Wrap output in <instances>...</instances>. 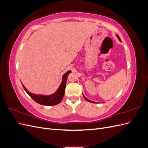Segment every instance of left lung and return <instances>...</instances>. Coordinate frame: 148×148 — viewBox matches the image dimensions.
Instances as JSON below:
<instances>
[{"label":"left lung","mask_w":148,"mask_h":148,"mask_svg":"<svg viewBox=\"0 0 148 148\" xmlns=\"http://www.w3.org/2000/svg\"><path fill=\"white\" fill-rule=\"evenodd\" d=\"M116 36H117V38H118V39H119V41H121V39H120V37H119V36L118 34H117V35H116ZM84 96V99H86L87 101H88V102H92V103H96V102H95L92 101H90V100H89V99H87V98H86V97H85L84 96Z\"/></svg>","instance_id":"left-lung-1"}]
</instances>
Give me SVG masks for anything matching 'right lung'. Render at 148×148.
I'll return each instance as SVG.
<instances>
[{"mask_svg":"<svg viewBox=\"0 0 148 148\" xmlns=\"http://www.w3.org/2000/svg\"><path fill=\"white\" fill-rule=\"evenodd\" d=\"M71 72V70H69L68 71H66V72L63 75V77H62V82L60 85L59 88H58V89L56 91V92L52 94V95L49 96L39 95L31 93L26 89V88L25 87L23 84H22V85H23L25 91L28 93V95L32 98L34 101L38 102V104L44 106H55L59 104L62 101V99H63L65 94L66 79L69 75Z\"/></svg>","mask_w":148,"mask_h":148,"instance_id":"right-lung-1","label":"right lung"}]
</instances>
